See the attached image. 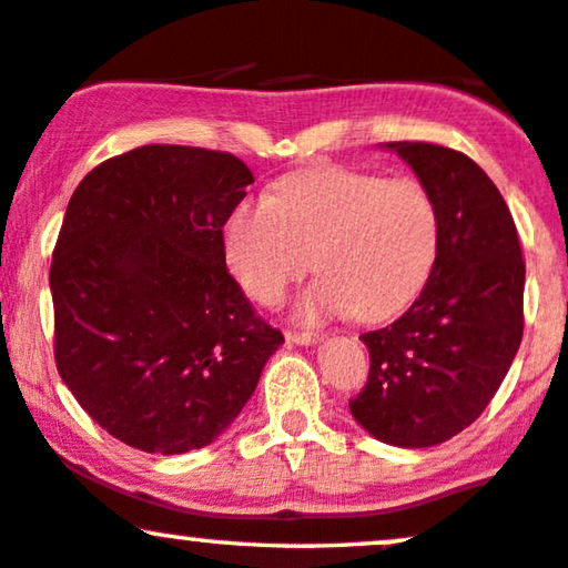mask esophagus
<instances>
[{
	"label": "esophagus",
	"instance_id": "34e87169",
	"mask_svg": "<svg viewBox=\"0 0 568 568\" xmlns=\"http://www.w3.org/2000/svg\"><path fill=\"white\" fill-rule=\"evenodd\" d=\"M285 339L293 345H316L320 335H314V332H285Z\"/></svg>",
	"mask_w": 568,
	"mask_h": 568
}]
</instances>
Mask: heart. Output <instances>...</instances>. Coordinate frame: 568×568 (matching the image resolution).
<instances>
[{"instance_id":"heart-1","label":"heart","mask_w":568,"mask_h":568,"mask_svg":"<svg viewBox=\"0 0 568 568\" xmlns=\"http://www.w3.org/2000/svg\"><path fill=\"white\" fill-rule=\"evenodd\" d=\"M442 217L418 179L355 169H316L233 207L225 262L244 291L277 304L312 267L322 272L298 301L304 322L353 312L384 322L405 312L436 264Z\"/></svg>"}]
</instances>
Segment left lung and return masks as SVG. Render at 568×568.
<instances>
[{"mask_svg": "<svg viewBox=\"0 0 568 568\" xmlns=\"http://www.w3.org/2000/svg\"><path fill=\"white\" fill-rule=\"evenodd\" d=\"M382 148L434 194L442 239L415 304L361 335L372 368L351 413L384 444L426 449L470 426L501 387L525 327V262L509 207L478 163L428 142Z\"/></svg>", "mask_w": 568, "mask_h": 568, "instance_id": "obj_1", "label": "left lung"}]
</instances>
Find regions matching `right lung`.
I'll return each instance as SVG.
<instances>
[{
    "label": "right lung",
    "mask_w": 568,
    "mask_h": 568,
    "mask_svg": "<svg viewBox=\"0 0 568 568\" xmlns=\"http://www.w3.org/2000/svg\"><path fill=\"white\" fill-rule=\"evenodd\" d=\"M254 184L231 153L145 145L88 173L51 260L57 368L113 438L213 444L285 343L225 270L223 225Z\"/></svg>",
    "instance_id": "right-lung-1"
}]
</instances>
